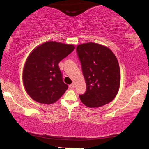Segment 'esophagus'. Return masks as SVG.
<instances>
[{
    "mask_svg": "<svg viewBox=\"0 0 149 149\" xmlns=\"http://www.w3.org/2000/svg\"><path fill=\"white\" fill-rule=\"evenodd\" d=\"M75 88V85L74 84H72L70 85H69V88L70 89H74Z\"/></svg>",
    "mask_w": 149,
    "mask_h": 149,
    "instance_id": "34e87169",
    "label": "esophagus"
}]
</instances>
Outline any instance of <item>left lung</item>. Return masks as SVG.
<instances>
[{
  "instance_id": "8db88e82",
  "label": "left lung",
  "mask_w": 149,
  "mask_h": 149,
  "mask_svg": "<svg viewBox=\"0 0 149 149\" xmlns=\"http://www.w3.org/2000/svg\"><path fill=\"white\" fill-rule=\"evenodd\" d=\"M76 52L86 84V91L79 95L82 102L90 107L110 102L120 88V67L116 56L107 47L95 43L79 45Z\"/></svg>"
}]
</instances>
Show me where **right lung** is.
Returning <instances> with one entry per match:
<instances>
[{
  "label": "right lung",
  "mask_w": 149,
  "mask_h": 149,
  "mask_svg": "<svg viewBox=\"0 0 149 149\" xmlns=\"http://www.w3.org/2000/svg\"><path fill=\"white\" fill-rule=\"evenodd\" d=\"M74 49L73 45L47 42L30 54L24 66L23 82L27 93L33 100L50 104L64 94L68 85L63 82L59 63Z\"/></svg>",
  "instance_id": "add662e5"
}]
</instances>
